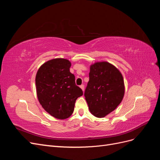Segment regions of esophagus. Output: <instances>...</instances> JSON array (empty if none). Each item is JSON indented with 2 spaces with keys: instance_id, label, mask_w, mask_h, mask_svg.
<instances>
[{
  "instance_id": "1",
  "label": "esophagus",
  "mask_w": 160,
  "mask_h": 160,
  "mask_svg": "<svg viewBox=\"0 0 160 160\" xmlns=\"http://www.w3.org/2000/svg\"><path fill=\"white\" fill-rule=\"evenodd\" d=\"M80 88L82 89V91H84V89H85V86L83 85H80Z\"/></svg>"
}]
</instances>
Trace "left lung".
I'll list each match as a JSON object with an SVG mask.
<instances>
[{"mask_svg": "<svg viewBox=\"0 0 160 160\" xmlns=\"http://www.w3.org/2000/svg\"><path fill=\"white\" fill-rule=\"evenodd\" d=\"M89 75L84 93L85 100L92 115L104 118L117 108L123 98V76L118 68L107 61L92 64Z\"/></svg>", "mask_w": 160, "mask_h": 160, "instance_id": "1", "label": "left lung"}]
</instances>
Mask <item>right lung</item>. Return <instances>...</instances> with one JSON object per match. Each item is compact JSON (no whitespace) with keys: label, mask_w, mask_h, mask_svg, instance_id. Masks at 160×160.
Here are the masks:
<instances>
[{"label":"right lung","mask_w":160,"mask_h":160,"mask_svg":"<svg viewBox=\"0 0 160 160\" xmlns=\"http://www.w3.org/2000/svg\"><path fill=\"white\" fill-rule=\"evenodd\" d=\"M71 62L57 58L43 63L37 71L35 84L38 100L48 113L59 119L69 118L83 91L75 85Z\"/></svg>","instance_id":"add662e5"}]
</instances>
